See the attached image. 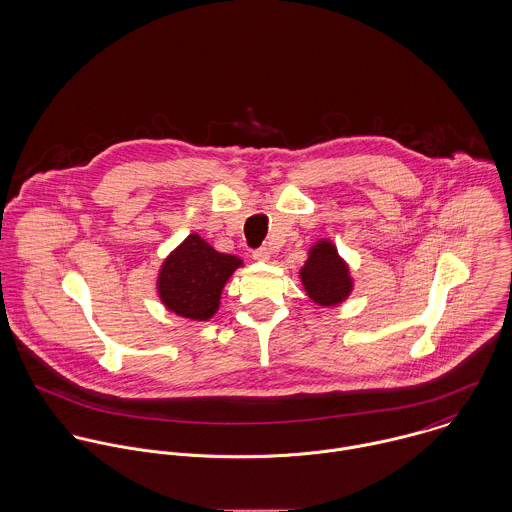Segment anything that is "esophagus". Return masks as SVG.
Instances as JSON below:
<instances>
[{
    "label": "esophagus",
    "instance_id": "esophagus-1",
    "mask_svg": "<svg viewBox=\"0 0 512 512\" xmlns=\"http://www.w3.org/2000/svg\"><path fill=\"white\" fill-rule=\"evenodd\" d=\"M252 258L256 262H268L270 260V250L268 248H258V250L252 252Z\"/></svg>",
    "mask_w": 512,
    "mask_h": 512
}]
</instances>
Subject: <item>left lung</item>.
<instances>
[{"mask_svg": "<svg viewBox=\"0 0 512 512\" xmlns=\"http://www.w3.org/2000/svg\"><path fill=\"white\" fill-rule=\"evenodd\" d=\"M299 280L307 297L321 307L341 305L355 290L351 268L329 238L311 244Z\"/></svg>", "mask_w": 512, "mask_h": 512, "instance_id": "obj_1", "label": "left lung"}]
</instances>
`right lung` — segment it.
Returning a JSON list of instances; mask_svg holds the SVG:
<instances>
[{"label":"right lung","instance_id":"add662e5","mask_svg":"<svg viewBox=\"0 0 512 512\" xmlns=\"http://www.w3.org/2000/svg\"><path fill=\"white\" fill-rule=\"evenodd\" d=\"M240 266L244 262L238 256L215 250L193 232L163 260L155 290L171 313L189 321H209L219 311L222 288Z\"/></svg>","mask_w":512,"mask_h":512}]
</instances>
